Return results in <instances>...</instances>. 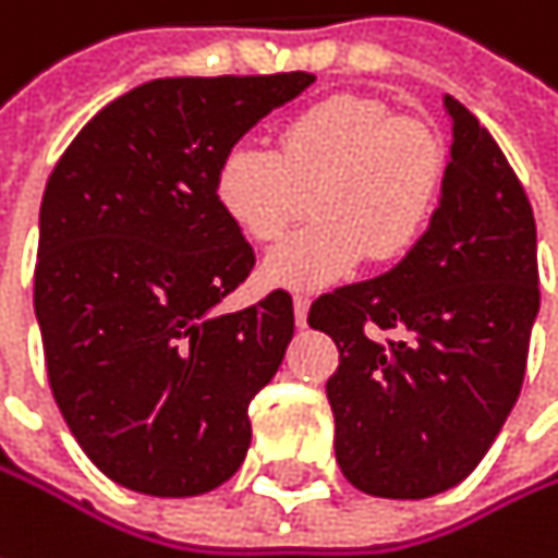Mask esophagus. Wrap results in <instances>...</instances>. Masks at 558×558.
I'll return each mask as SVG.
<instances>
[{
	"mask_svg": "<svg viewBox=\"0 0 558 558\" xmlns=\"http://www.w3.org/2000/svg\"><path fill=\"white\" fill-rule=\"evenodd\" d=\"M293 313H296V326L306 329V313H310V296L306 293H296L293 296Z\"/></svg>",
	"mask_w": 558,
	"mask_h": 558,
	"instance_id": "1",
	"label": "esophagus"
}]
</instances>
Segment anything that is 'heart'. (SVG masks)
Masks as SVG:
<instances>
[{
  "label": "heart",
  "mask_w": 558,
  "mask_h": 558,
  "mask_svg": "<svg viewBox=\"0 0 558 558\" xmlns=\"http://www.w3.org/2000/svg\"><path fill=\"white\" fill-rule=\"evenodd\" d=\"M444 184L437 133L377 98L331 95L283 121L278 149L242 140L217 166V204L252 242H275L303 214L316 220L268 255V278L319 287L364 255L386 262L428 227Z\"/></svg>",
  "instance_id": "1"
}]
</instances>
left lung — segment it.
Returning a JSON list of instances; mask_svg holds the SVG:
<instances>
[{"label": "left lung", "mask_w": 558, "mask_h": 558, "mask_svg": "<svg viewBox=\"0 0 558 558\" xmlns=\"http://www.w3.org/2000/svg\"><path fill=\"white\" fill-rule=\"evenodd\" d=\"M444 108L453 143L425 235L392 271L310 306L338 344L335 460L377 498H430L480 466L521 396L539 313L524 184L457 98Z\"/></svg>", "instance_id": "8db88e82"}]
</instances>
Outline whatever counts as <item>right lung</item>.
Listing matches in <instances>:
<instances>
[{"instance_id":"right-lung-1","label":"right lung","mask_w":558,"mask_h":558,"mask_svg":"<svg viewBox=\"0 0 558 558\" xmlns=\"http://www.w3.org/2000/svg\"><path fill=\"white\" fill-rule=\"evenodd\" d=\"M313 73L153 78L101 108L40 201L34 313L53 399L118 485L184 498L242 466L248 402L278 374L293 300L220 313L255 252L217 166Z\"/></svg>"}]
</instances>
